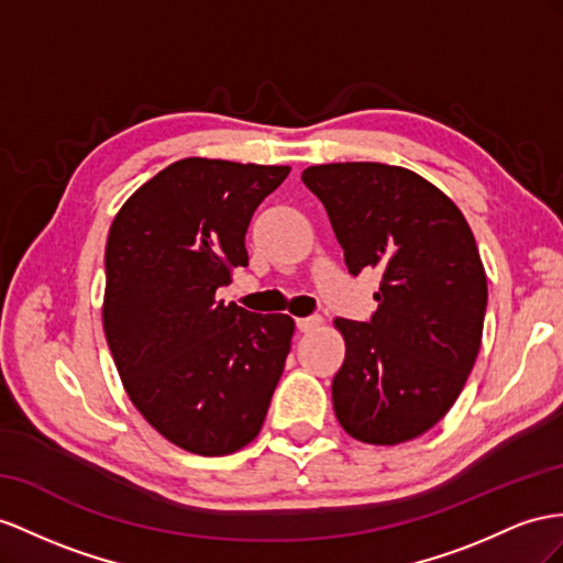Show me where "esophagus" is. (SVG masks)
<instances>
[{
  "instance_id": "obj_1",
  "label": "esophagus",
  "mask_w": 563,
  "mask_h": 563,
  "mask_svg": "<svg viewBox=\"0 0 563 563\" xmlns=\"http://www.w3.org/2000/svg\"><path fill=\"white\" fill-rule=\"evenodd\" d=\"M295 323L299 333H311L313 328L321 325V316H305V319H297Z\"/></svg>"
}]
</instances>
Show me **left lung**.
Listing matches in <instances>:
<instances>
[{
    "mask_svg": "<svg viewBox=\"0 0 563 563\" xmlns=\"http://www.w3.org/2000/svg\"><path fill=\"white\" fill-rule=\"evenodd\" d=\"M352 276L378 268L368 321L335 319L347 342L333 378L340 426L368 444L423 435L452 409L481 350L487 278L464 213L413 170L309 166Z\"/></svg>",
    "mask_w": 563,
    "mask_h": 563,
    "instance_id": "1",
    "label": "left lung"
}]
</instances>
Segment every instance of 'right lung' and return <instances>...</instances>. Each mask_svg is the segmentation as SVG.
<instances>
[{
  "mask_svg": "<svg viewBox=\"0 0 563 563\" xmlns=\"http://www.w3.org/2000/svg\"><path fill=\"white\" fill-rule=\"evenodd\" d=\"M287 173L183 158L111 223L102 316L113 364L147 423L192 454L250 444L283 376L295 321L225 307L216 290L247 266L252 216Z\"/></svg>",
  "mask_w": 563,
  "mask_h": 563,
  "instance_id": "obj_1",
  "label": "right lung"
}]
</instances>
